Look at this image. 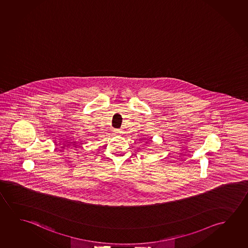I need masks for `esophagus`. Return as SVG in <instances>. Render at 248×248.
Instances as JSON below:
<instances>
[{"label":"esophagus","mask_w":248,"mask_h":248,"mask_svg":"<svg viewBox=\"0 0 248 248\" xmlns=\"http://www.w3.org/2000/svg\"><path fill=\"white\" fill-rule=\"evenodd\" d=\"M114 133L116 134H122V130L120 129H114Z\"/></svg>","instance_id":"obj_1"}]
</instances>
